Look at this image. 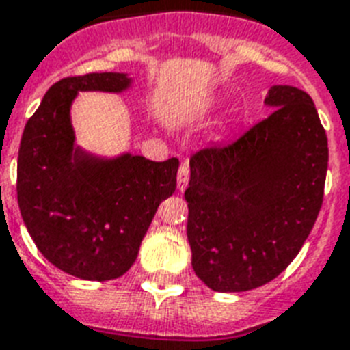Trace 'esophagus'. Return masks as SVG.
I'll return each mask as SVG.
<instances>
[{"label":"esophagus","instance_id":"1","mask_svg":"<svg viewBox=\"0 0 350 350\" xmlns=\"http://www.w3.org/2000/svg\"><path fill=\"white\" fill-rule=\"evenodd\" d=\"M189 180H191V167H189V163H181L180 170H178V189L185 191Z\"/></svg>","mask_w":350,"mask_h":350}]
</instances>
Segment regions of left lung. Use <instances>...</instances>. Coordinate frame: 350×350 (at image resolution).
<instances>
[{"label": "left lung", "instance_id": "1", "mask_svg": "<svg viewBox=\"0 0 350 350\" xmlns=\"http://www.w3.org/2000/svg\"><path fill=\"white\" fill-rule=\"evenodd\" d=\"M267 118L191 156L187 236L207 287L241 293L282 274L320 214L329 147L307 92L276 85Z\"/></svg>", "mask_w": 350, "mask_h": 350}]
</instances>
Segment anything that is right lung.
Returning a JSON list of instances; mask_svg holds the SVG:
<instances>
[{"label": "right lung", "instance_id": "1", "mask_svg": "<svg viewBox=\"0 0 350 350\" xmlns=\"http://www.w3.org/2000/svg\"><path fill=\"white\" fill-rule=\"evenodd\" d=\"M126 85L118 72L59 79L21 136L16 192L25 227L52 265L81 280L125 274L159 203L176 189L178 158L100 161L74 150L68 109L78 90L120 92Z\"/></svg>", "mask_w": 350, "mask_h": 350}]
</instances>
